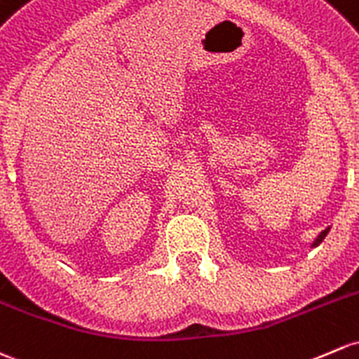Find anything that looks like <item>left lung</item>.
I'll list each match as a JSON object with an SVG mask.
<instances>
[{
	"instance_id": "1",
	"label": "left lung",
	"mask_w": 359,
	"mask_h": 359,
	"mask_svg": "<svg viewBox=\"0 0 359 359\" xmlns=\"http://www.w3.org/2000/svg\"><path fill=\"white\" fill-rule=\"evenodd\" d=\"M329 230H330V227H327L325 230H322V232L318 233V237H316V239L313 241V243H311V248H316V246H320V243H322V241L325 239V236H327V233H329Z\"/></svg>"
}]
</instances>
